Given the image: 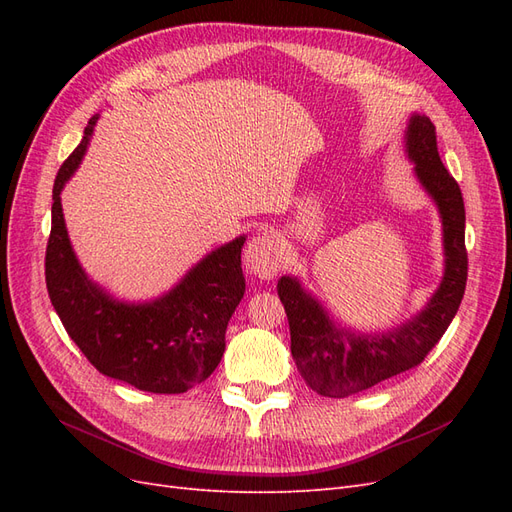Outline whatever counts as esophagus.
I'll list each match as a JSON object with an SVG mask.
<instances>
[{
	"mask_svg": "<svg viewBox=\"0 0 512 512\" xmlns=\"http://www.w3.org/2000/svg\"><path fill=\"white\" fill-rule=\"evenodd\" d=\"M243 262L247 271L262 277V280H271V277L280 273V245H277V237L271 230L265 228L256 237H252L243 252Z\"/></svg>",
	"mask_w": 512,
	"mask_h": 512,
	"instance_id": "1",
	"label": "esophagus"
}]
</instances>
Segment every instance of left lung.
Returning a JSON list of instances; mask_svg holds the SVG:
<instances>
[{"instance_id": "1", "label": "left lung", "mask_w": 512, "mask_h": 512, "mask_svg": "<svg viewBox=\"0 0 512 512\" xmlns=\"http://www.w3.org/2000/svg\"><path fill=\"white\" fill-rule=\"evenodd\" d=\"M406 151L418 183L440 211L446 256L442 282L421 312L382 335L352 333L337 327L297 277L284 275L277 282L290 324L292 359L307 386L324 397L361 393L421 365L455 318L466 292V209L459 183L440 160L436 126L429 117H410Z\"/></svg>"}]
</instances>
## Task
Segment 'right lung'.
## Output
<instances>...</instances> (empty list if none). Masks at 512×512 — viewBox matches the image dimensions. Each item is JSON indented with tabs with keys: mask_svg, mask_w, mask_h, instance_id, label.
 <instances>
[{
	"mask_svg": "<svg viewBox=\"0 0 512 512\" xmlns=\"http://www.w3.org/2000/svg\"><path fill=\"white\" fill-rule=\"evenodd\" d=\"M96 121L98 115L89 119L81 145L55 177L46 290L72 342L100 374L138 391L185 393L222 361L228 320L245 292V237L207 254L173 290L151 303L117 301L91 282L70 245L59 194L79 168Z\"/></svg>",
	"mask_w": 512,
	"mask_h": 512,
	"instance_id": "obj_1",
	"label": "right lung"
}]
</instances>
